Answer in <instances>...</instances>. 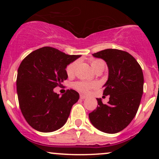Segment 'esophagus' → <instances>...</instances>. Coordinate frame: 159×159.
Listing matches in <instances>:
<instances>
[{
    "label": "esophagus",
    "mask_w": 159,
    "mask_h": 159,
    "mask_svg": "<svg viewBox=\"0 0 159 159\" xmlns=\"http://www.w3.org/2000/svg\"><path fill=\"white\" fill-rule=\"evenodd\" d=\"M86 98H87V97H86L85 95H83V94H81V95H80V98L82 99V100H84V99H85Z\"/></svg>",
    "instance_id": "esophagus-1"
}]
</instances>
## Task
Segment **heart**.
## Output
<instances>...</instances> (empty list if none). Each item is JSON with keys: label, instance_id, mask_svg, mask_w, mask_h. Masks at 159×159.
Returning <instances> with one entry per match:
<instances>
[{"label": "heart", "instance_id": "obj_1", "mask_svg": "<svg viewBox=\"0 0 159 159\" xmlns=\"http://www.w3.org/2000/svg\"><path fill=\"white\" fill-rule=\"evenodd\" d=\"M91 66L92 69L94 70H97L100 67H105V63L103 61L100 60V59H92L91 60ZM77 67V61H74L70 63L66 68V72L68 74V76H72L75 74V70H76ZM96 84L93 82H87V81H78L75 82L73 84L74 88L77 89L78 91H81V92L86 93L89 91L91 89L95 87Z\"/></svg>", "mask_w": 159, "mask_h": 159}]
</instances>
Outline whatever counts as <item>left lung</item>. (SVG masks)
Returning <instances> with one entry per match:
<instances>
[{
	"instance_id": "8db88e82",
	"label": "left lung",
	"mask_w": 159,
	"mask_h": 159,
	"mask_svg": "<svg viewBox=\"0 0 159 159\" xmlns=\"http://www.w3.org/2000/svg\"><path fill=\"white\" fill-rule=\"evenodd\" d=\"M106 62L108 81L104 84V95H109L108 104L97 98L95 110L89 114L91 124L108 134L122 131L135 116L143 94L142 68L132 55L118 49H105L92 54Z\"/></svg>"
}]
</instances>
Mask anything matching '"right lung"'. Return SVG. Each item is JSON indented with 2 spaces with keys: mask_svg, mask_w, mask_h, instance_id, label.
I'll return each mask as SVG.
<instances>
[{
  "mask_svg": "<svg viewBox=\"0 0 159 159\" xmlns=\"http://www.w3.org/2000/svg\"><path fill=\"white\" fill-rule=\"evenodd\" d=\"M80 57L44 47L21 61L17 70V97L22 115L33 129L51 132L66 123L79 94L70 89L60 97L54 89L68 78L67 66Z\"/></svg>",
  "mask_w": 159,
  "mask_h": 159,
  "instance_id": "obj_1",
  "label": "right lung"
}]
</instances>
